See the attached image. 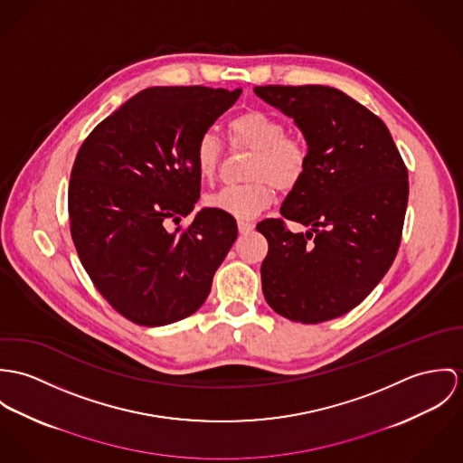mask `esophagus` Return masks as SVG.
I'll use <instances>...</instances> for the list:
<instances>
[{
	"label": "esophagus",
	"mask_w": 463,
	"mask_h": 463,
	"mask_svg": "<svg viewBox=\"0 0 463 463\" xmlns=\"http://www.w3.org/2000/svg\"><path fill=\"white\" fill-rule=\"evenodd\" d=\"M254 223L252 222H245V220H240L238 222V229H240V232L241 234H247V232H250V231H254Z\"/></svg>",
	"instance_id": "34e87169"
}]
</instances>
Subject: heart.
I'll list each match as a JSON object with an SVG mask.
<instances>
[{"mask_svg":"<svg viewBox=\"0 0 463 463\" xmlns=\"http://www.w3.org/2000/svg\"><path fill=\"white\" fill-rule=\"evenodd\" d=\"M229 135L234 146L254 151L249 166L252 183L240 186H223L206 197L207 207L222 211L240 220H250L273 201V184L289 192L306 177L308 166L307 146L288 135L286 124L264 109H249L229 122ZM222 142L211 131L199 137L195 144V168L201 179L214 177L220 159Z\"/></svg>","mask_w":463,"mask_h":463,"instance_id":"heart-1","label":"heart"}]
</instances>
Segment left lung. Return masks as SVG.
<instances>
[{"label": "left lung", "mask_w": 463, "mask_h": 463, "mask_svg": "<svg viewBox=\"0 0 463 463\" xmlns=\"http://www.w3.org/2000/svg\"><path fill=\"white\" fill-rule=\"evenodd\" d=\"M291 117L307 142L302 183L282 203L286 220H262L268 240L262 293L277 314L323 323L346 314L376 288L398 254L409 172L387 126L345 92L323 87L254 89Z\"/></svg>", "instance_id": "8db88e82"}]
</instances>
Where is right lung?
I'll return each instance as SVG.
<instances>
[{
	"mask_svg": "<svg viewBox=\"0 0 463 463\" xmlns=\"http://www.w3.org/2000/svg\"><path fill=\"white\" fill-rule=\"evenodd\" d=\"M241 90L153 87L87 137L69 183L71 236L108 304L144 326L192 316L238 238L231 214L204 207L195 144Z\"/></svg>",
	"mask_w": 463,
	"mask_h": 463,
	"instance_id": "1",
	"label": "right lung"
}]
</instances>
